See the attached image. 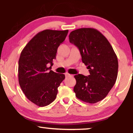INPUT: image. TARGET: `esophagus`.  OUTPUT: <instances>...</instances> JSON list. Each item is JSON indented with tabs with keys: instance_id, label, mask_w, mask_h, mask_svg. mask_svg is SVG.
I'll use <instances>...</instances> for the list:
<instances>
[{
	"instance_id": "1",
	"label": "esophagus",
	"mask_w": 133,
	"mask_h": 133,
	"mask_svg": "<svg viewBox=\"0 0 133 133\" xmlns=\"http://www.w3.org/2000/svg\"><path fill=\"white\" fill-rule=\"evenodd\" d=\"M65 77H73V75H72V74H70L69 73H65Z\"/></svg>"
}]
</instances>
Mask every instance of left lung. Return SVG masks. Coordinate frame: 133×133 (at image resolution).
I'll return each mask as SVG.
<instances>
[{
  "mask_svg": "<svg viewBox=\"0 0 133 133\" xmlns=\"http://www.w3.org/2000/svg\"><path fill=\"white\" fill-rule=\"evenodd\" d=\"M69 41L77 46L83 63L90 75L78 74L74 91L79 100L95 103L105 98L117 77L118 60L112 47L100 31L92 28H81L70 33Z\"/></svg>",
  "mask_w": 133,
  "mask_h": 133,
  "instance_id": "8db88e82",
  "label": "left lung"
}]
</instances>
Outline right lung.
<instances>
[{
	"mask_svg": "<svg viewBox=\"0 0 133 133\" xmlns=\"http://www.w3.org/2000/svg\"><path fill=\"white\" fill-rule=\"evenodd\" d=\"M69 30H45L28 42L19 59V83L26 98L40 107L56 98L58 88L64 74L51 69L58 47L65 40ZM49 65L51 67L48 68Z\"/></svg>",
	"mask_w": 133,
	"mask_h": 133,
	"instance_id": "add662e5",
	"label": "right lung"
}]
</instances>
